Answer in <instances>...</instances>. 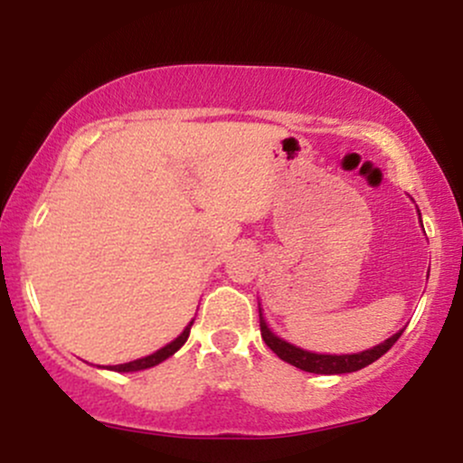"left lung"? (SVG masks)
<instances>
[{"label":"left lung","instance_id":"obj_1","mask_svg":"<svg viewBox=\"0 0 463 463\" xmlns=\"http://www.w3.org/2000/svg\"><path fill=\"white\" fill-rule=\"evenodd\" d=\"M259 322H261L263 342L268 344V346L272 348L280 359L287 361V364L296 365V368L305 370V372H313V374H346V372H357L361 368H365V365L374 364L379 357H383L387 350L394 346V344L398 342V337L402 335V331H398L396 335H392L390 339H385L383 344H379V346H374L370 350H364V353L317 354V353H309V350H302L298 346H294V344L285 342V339H280L279 335H274L272 328H269L268 322H265L261 307H259Z\"/></svg>","mask_w":463,"mask_h":463}]
</instances>
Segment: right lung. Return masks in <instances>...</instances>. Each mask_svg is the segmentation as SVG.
<instances>
[{
  "instance_id": "obj_1",
  "label": "right lung",
  "mask_w": 463,
  "mask_h": 463,
  "mask_svg": "<svg viewBox=\"0 0 463 463\" xmlns=\"http://www.w3.org/2000/svg\"><path fill=\"white\" fill-rule=\"evenodd\" d=\"M191 324H194V320H191L187 326H184V331L178 335L174 342H169L167 346H163L161 350H156L154 354H147V357L143 359H135V361H128V364H119V365H110L109 370H115V372H137V370H147L152 368V365H158L161 361H165L167 357H172L176 350H180V346H183L184 342H187L189 337V331H191Z\"/></svg>"
}]
</instances>
